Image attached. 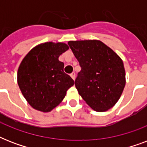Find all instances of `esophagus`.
<instances>
[{
    "label": "esophagus",
    "instance_id": "esophagus-1",
    "mask_svg": "<svg viewBox=\"0 0 147 147\" xmlns=\"http://www.w3.org/2000/svg\"><path fill=\"white\" fill-rule=\"evenodd\" d=\"M70 76H71L72 79H74V80H75V78H76V73H75L74 71L73 72H71V73L70 74Z\"/></svg>",
    "mask_w": 147,
    "mask_h": 147
}]
</instances>
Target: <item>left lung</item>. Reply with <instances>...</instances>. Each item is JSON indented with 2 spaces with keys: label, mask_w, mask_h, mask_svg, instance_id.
I'll use <instances>...</instances> for the list:
<instances>
[{
  "label": "left lung",
  "mask_w": 147,
  "mask_h": 147,
  "mask_svg": "<svg viewBox=\"0 0 147 147\" xmlns=\"http://www.w3.org/2000/svg\"><path fill=\"white\" fill-rule=\"evenodd\" d=\"M81 71L75 81L78 94L95 111H106L117 102L126 84L123 61L99 40L69 41Z\"/></svg>",
  "instance_id": "left-lung-1"
}]
</instances>
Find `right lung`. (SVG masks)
I'll list each match as a JSON object with an SVG mask.
<instances>
[{
  "mask_svg": "<svg viewBox=\"0 0 147 147\" xmlns=\"http://www.w3.org/2000/svg\"><path fill=\"white\" fill-rule=\"evenodd\" d=\"M69 49L63 42H47L35 47L22 60L17 82L22 94L34 109L49 112L62 102L74 80L64 72L59 57Z\"/></svg>",
  "mask_w": 147,
  "mask_h": 147,
  "instance_id": "obj_1",
  "label": "right lung"
}]
</instances>
